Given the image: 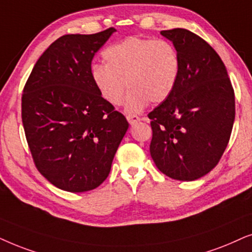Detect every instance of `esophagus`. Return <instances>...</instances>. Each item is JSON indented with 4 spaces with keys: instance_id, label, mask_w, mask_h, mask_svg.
Listing matches in <instances>:
<instances>
[{
    "instance_id": "obj_1",
    "label": "esophagus",
    "mask_w": 252,
    "mask_h": 252,
    "mask_svg": "<svg viewBox=\"0 0 252 252\" xmlns=\"http://www.w3.org/2000/svg\"><path fill=\"white\" fill-rule=\"evenodd\" d=\"M126 120H128V122L131 124V126H133V124L139 122L140 117L137 116V115H128V116H126Z\"/></svg>"
}]
</instances>
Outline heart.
I'll list each match as a JSON object with an SVG mask.
<instances>
[{
  "instance_id": "b5f03b06",
  "label": "heart",
  "mask_w": 252,
  "mask_h": 252,
  "mask_svg": "<svg viewBox=\"0 0 252 252\" xmlns=\"http://www.w3.org/2000/svg\"><path fill=\"white\" fill-rule=\"evenodd\" d=\"M103 64L91 68V79L101 98L120 106L130 90L126 112H142L149 102L161 103L175 89L181 60L175 46L163 39L129 36L103 49Z\"/></svg>"
}]
</instances>
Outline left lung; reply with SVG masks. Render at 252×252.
I'll return each mask as SVG.
<instances>
[{
  "instance_id": "8db88e82",
  "label": "left lung",
  "mask_w": 252,
  "mask_h": 252,
  "mask_svg": "<svg viewBox=\"0 0 252 252\" xmlns=\"http://www.w3.org/2000/svg\"><path fill=\"white\" fill-rule=\"evenodd\" d=\"M180 55L181 72L170 96L149 114L151 157L161 173L194 181L218 165L235 120V95L216 50L186 29L161 31Z\"/></svg>"
}]
</instances>
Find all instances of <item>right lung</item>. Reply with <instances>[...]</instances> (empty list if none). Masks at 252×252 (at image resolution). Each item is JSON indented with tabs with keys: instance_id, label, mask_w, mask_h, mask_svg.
Here are the masks:
<instances>
[{
	"instance_id": "1",
	"label": "right lung",
	"mask_w": 252,
	"mask_h": 252,
	"mask_svg": "<svg viewBox=\"0 0 252 252\" xmlns=\"http://www.w3.org/2000/svg\"><path fill=\"white\" fill-rule=\"evenodd\" d=\"M66 34L47 48L22 95V120L35 167L53 186L84 192L107 179L129 128L93 85L91 63L115 32Z\"/></svg>"
}]
</instances>
